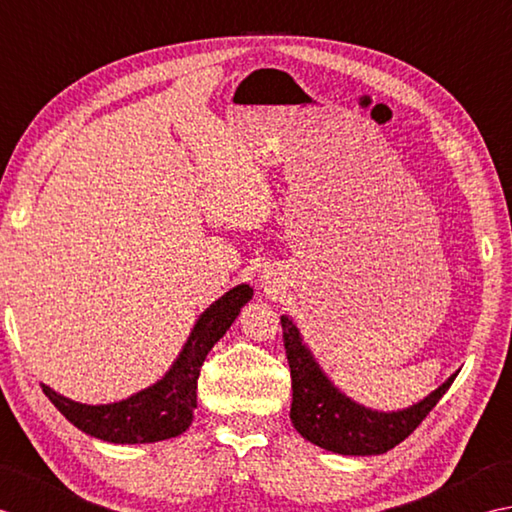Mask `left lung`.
Masks as SVG:
<instances>
[{"mask_svg":"<svg viewBox=\"0 0 512 512\" xmlns=\"http://www.w3.org/2000/svg\"><path fill=\"white\" fill-rule=\"evenodd\" d=\"M283 325L285 353L291 369V422L296 431L320 448L342 455H380L404 442L417 426L422 424L433 406L451 387L448 378L440 389L411 409L398 413H378L351 402L333 387L302 344L298 329L287 316L280 318Z\"/></svg>","mask_w":512,"mask_h":512,"instance_id":"8db88e82","label":"left lung"}]
</instances>
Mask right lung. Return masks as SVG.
I'll return each mask as SVG.
<instances>
[{"label": "right lung", "mask_w": 512, "mask_h": 512, "mask_svg": "<svg viewBox=\"0 0 512 512\" xmlns=\"http://www.w3.org/2000/svg\"><path fill=\"white\" fill-rule=\"evenodd\" d=\"M249 298H252L249 285H238L229 289L223 298H218L198 318L190 340H187L174 367L165 373V378L128 400L106 406H88L57 395L46 384H41V389H44L46 398L57 406L59 413H64L68 422L75 424L83 433L99 437V440L114 444H150L170 440L192 424L196 409V382L207 353L232 327L238 311Z\"/></svg>", "instance_id": "1"}]
</instances>
